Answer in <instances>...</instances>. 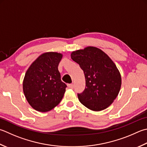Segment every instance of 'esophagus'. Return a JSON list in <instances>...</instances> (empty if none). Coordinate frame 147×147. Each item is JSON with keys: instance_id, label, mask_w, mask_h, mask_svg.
<instances>
[{"instance_id": "obj_1", "label": "esophagus", "mask_w": 147, "mask_h": 147, "mask_svg": "<svg viewBox=\"0 0 147 147\" xmlns=\"http://www.w3.org/2000/svg\"><path fill=\"white\" fill-rule=\"evenodd\" d=\"M67 86H68V87L69 88H71V89H73V87H74V85H73V84H68L67 85Z\"/></svg>"}]
</instances>
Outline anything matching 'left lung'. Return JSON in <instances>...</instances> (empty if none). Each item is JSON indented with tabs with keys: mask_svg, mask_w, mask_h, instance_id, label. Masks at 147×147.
<instances>
[{
	"mask_svg": "<svg viewBox=\"0 0 147 147\" xmlns=\"http://www.w3.org/2000/svg\"><path fill=\"white\" fill-rule=\"evenodd\" d=\"M71 57L80 65L85 77V90L78 94L80 102L95 111L107 108L116 99L122 84L121 75L113 60L94 47L74 51Z\"/></svg>",
	"mask_w": 147,
	"mask_h": 147,
	"instance_id": "obj_1",
	"label": "left lung"
}]
</instances>
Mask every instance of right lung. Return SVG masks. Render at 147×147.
I'll return each instance as SVG.
<instances>
[{"label": "right lung", "instance_id": "obj_1", "mask_svg": "<svg viewBox=\"0 0 147 147\" xmlns=\"http://www.w3.org/2000/svg\"><path fill=\"white\" fill-rule=\"evenodd\" d=\"M62 58V53H44L32 63L26 72L23 90L28 102L36 111H50L63 98L67 85L61 81L58 70Z\"/></svg>", "mask_w": 147, "mask_h": 147}]
</instances>
